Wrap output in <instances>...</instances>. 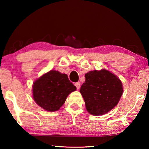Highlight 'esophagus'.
<instances>
[{
  "instance_id": "obj_1",
  "label": "esophagus",
  "mask_w": 149,
  "mask_h": 149,
  "mask_svg": "<svg viewBox=\"0 0 149 149\" xmlns=\"http://www.w3.org/2000/svg\"><path fill=\"white\" fill-rule=\"evenodd\" d=\"M80 85H81V84H80L79 82H77V83H75V86L76 87L77 89H79L80 88Z\"/></svg>"
}]
</instances>
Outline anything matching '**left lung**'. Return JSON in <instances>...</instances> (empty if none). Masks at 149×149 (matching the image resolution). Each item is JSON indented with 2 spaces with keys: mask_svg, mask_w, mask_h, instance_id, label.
I'll use <instances>...</instances> for the list:
<instances>
[{
  "mask_svg": "<svg viewBox=\"0 0 149 149\" xmlns=\"http://www.w3.org/2000/svg\"><path fill=\"white\" fill-rule=\"evenodd\" d=\"M85 77L79 92L89 114L104 115L118 104L123 91L119 77L106 69L90 71Z\"/></svg>",
  "mask_w": 149,
  "mask_h": 149,
  "instance_id": "8db88e82",
  "label": "left lung"
}]
</instances>
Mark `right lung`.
<instances>
[{
    "mask_svg": "<svg viewBox=\"0 0 149 149\" xmlns=\"http://www.w3.org/2000/svg\"><path fill=\"white\" fill-rule=\"evenodd\" d=\"M32 87L35 102L49 112L58 110L68 96L76 90L66 74L52 70L37 78Z\"/></svg>",
    "mask_w": 149,
    "mask_h": 149,
    "instance_id": "right-lung-1",
    "label": "right lung"
}]
</instances>
